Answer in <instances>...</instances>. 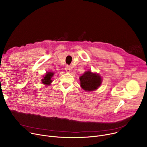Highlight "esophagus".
I'll list each match as a JSON object with an SVG mask.
<instances>
[{"label":"esophagus","mask_w":147,"mask_h":147,"mask_svg":"<svg viewBox=\"0 0 147 147\" xmlns=\"http://www.w3.org/2000/svg\"><path fill=\"white\" fill-rule=\"evenodd\" d=\"M65 70H66V71L67 73H70V70H71L70 67L69 66H66V67H65Z\"/></svg>","instance_id":"obj_1"}]
</instances>
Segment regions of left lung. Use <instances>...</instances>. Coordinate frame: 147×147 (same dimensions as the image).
Returning a JSON list of instances; mask_svg holds the SVG:
<instances>
[{"label": "left lung", "instance_id": "8db88e82", "mask_svg": "<svg viewBox=\"0 0 147 147\" xmlns=\"http://www.w3.org/2000/svg\"><path fill=\"white\" fill-rule=\"evenodd\" d=\"M80 86L86 91H94L97 90L102 82L101 77L91 71L85 72L80 77Z\"/></svg>", "mask_w": 147, "mask_h": 147}]
</instances>
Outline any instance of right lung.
Here are the masks:
<instances>
[{"label":"right lung","instance_id":"add662e5","mask_svg":"<svg viewBox=\"0 0 147 147\" xmlns=\"http://www.w3.org/2000/svg\"><path fill=\"white\" fill-rule=\"evenodd\" d=\"M53 72H47L45 76H44L43 78L42 79V83L44 84L45 85H50L51 83L52 82L51 78L53 77Z\"/></svg>","mask_w":147,"mask_h":147}]
</instances>
